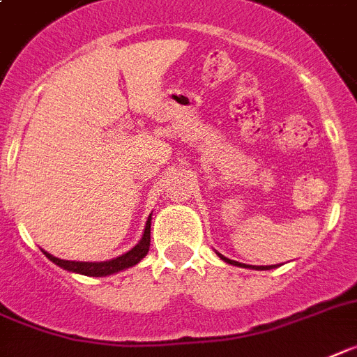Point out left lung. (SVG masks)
<instances>
[{"label": "left lung", "mask_w": 357, "mask_h": 357, "mask_svg": "<svg viewBox=\"0 0 357 357\" xmlns=\"http://www.w3.org/2000/svg\"><path fill=\"white\" fill-rule=\"evenodd\" d=\"M215 253H217V255H219V257L222 259L225 263L234 264V266H238V268H250V270H270V268H275V266H252V264H243V263H237V261H231V259L225 257L222 253H219V252H215Z\"/></svg>", "instance_id": "left-lung-1"}]
</instances>
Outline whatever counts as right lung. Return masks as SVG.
I'll return each instance as SVG.
<instances>
[{"label": "right lung", "mask_w": 357, "mask_h": 357, "mask_svg": "<svg viewBox=\"0 0 357 357\" xmlns=\"http://www.w3.org/2000/svg\"><path fill=\"white\" fill-rule=\"evenodd\" d=\"M151 215L147 217L146 220V228H144L142 238L138 241L135 246H132L129 252L122 253L119 257L109 259V261H94V263H85V261H66V259L54 257L45 250L41 252L45 253V257L49 261H52L54 264H58L60 268L67 270V272L79 273V275H87V278H105V275H113V273H119L122 270H128V268L135 266L142 261L144 257L149 252V243H151Z\"/></svg>", "instance_id": "right-lung-1"}]
</instances>
